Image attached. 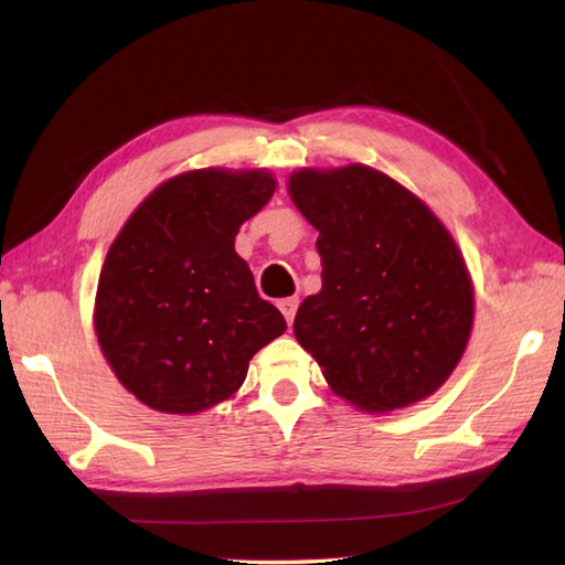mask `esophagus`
Wrapping results in <instances>:
<instances>
[{
    "label": "esophagus",
    "mask_w": 565,
    "mask_h": 565,
    "mask_svg": "<svg viewBox=\"0 0 565 565\" xmlns=\"http://www.w3.org/2000/svg\"><path fill=\"white\" fill-rule=\"evenodd\" d=\"M297 305H299L297 297H287V299H282V302H280V312L285 315V321H287V324H290V327H292V321H295Z\"/></svg>",
    "instance_id": "1"
}]
</instances>
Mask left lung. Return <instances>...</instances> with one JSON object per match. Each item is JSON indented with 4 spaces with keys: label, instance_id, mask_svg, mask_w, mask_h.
<instances>
[{
    "label": "left lung",
    "instance_id": "obj_1",
    "mask_svg": "<svg viewBox=\"0 0 565 565\" xmlns=\"http://www.w3.org/2000/svg\"><path fill=\"white\" fill-rule=\"evenodd\" d=\"M290 198L319 238L321 290L295 337L329 387L363 412L436 393L473 327V285L456 241L419 198L353 163L292 172Z\"/></svg>",
    "mask_w": 565,
    "mask_h": 565
}]
</instances>
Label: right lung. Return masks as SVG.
I'll return each mask as SVG.
<instances>
[{"label":"right lung","instance_id":"1","mask_svg":"<svg viewBox=\"0 0 565 565\" xmlns=\"http://www.w3.org/2000/svg\"><path fill=\"white\" fill-rule=\"evenodd\" d=\"M273 192L266 170L182 172L148 194L114 238L95 331L114 375L143 405L168 414L218 405L285 331L234 250L241 224Z\"/></svg>","mask_w":565,"mask_h":565}]
</instances>
